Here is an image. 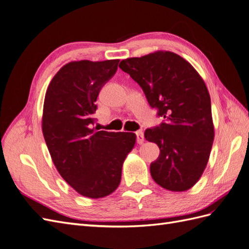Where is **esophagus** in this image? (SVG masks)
Wrapping results in <instances>:
<instances>
[{
  "instance_id": "1",
  "label": "esophagus",
  "mask_w": 249,
  "mask_h": 249,
  "mask_svg": "<svg viewBox=\"0 0 249 249\" xmlns=\"http://www.w3.org/2000/svg\"><path fill=\"white\" fill-rule=\"evenodd\" d=\"M136 141H137V143H139V144H142L143 143L144 136H143V133L141 132V131L136 132Z\"/></svg>"
}]
</instances>
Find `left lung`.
<instances>
[{
	"mask_svg": "<svg viewBox=\"0 0 249 249\" xmlns=\"http://www.w3.org/2000/svg\"><path fill=\"white\" fill-rule=\"evenodd\" d=\"M119 67L163 118L144 132L145 139L160 150L150 165L152 178L169 191L191 189L205 169L213 141L211 97L203 79L189 62L170 51L126 58Z\"/></svg>",
	"mask_w": 249,
	"mask_h": 249,
	"instance_id": "obj_1",
	"label": "left lung"
}]
</instances>
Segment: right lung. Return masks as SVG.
<instances>
[{
    "label": "right lung",
    "mask_w": 249,
    "mask_h": 249,
    "mask_svg": "<svg viewBox=\"0 0 249 249\" xmlns=\"http://www.w3.org/2000/svg\"><path fill=\"white\" fill-rule=\"evenodd\" d=\"M119 59L65 65L47 89L43 134L65 181L88 198L106 197L122 179L123 163L136 141L134 133L96 131V99L117 71Z\"/></svg>",
    "instance_id": "1"
}]
</instances>
